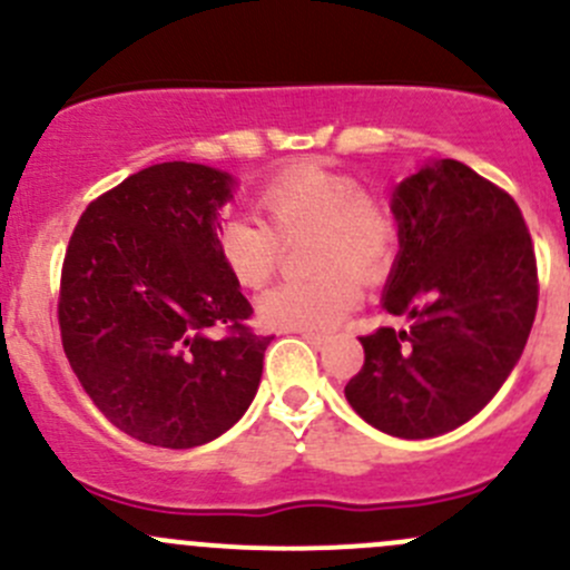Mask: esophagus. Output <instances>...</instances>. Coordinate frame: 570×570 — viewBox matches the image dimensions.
<instances>
[{"instance_id":"34e87169","label":"esophagus","mask_w":570,"mask_h":570,"mask_svg":"<svg viewBox=\"0 0 570 570\" xmlns=\"http://www.w3.org/2000/svg\"><path fill=\"white\" fill-rule=\"evenodd\" d=\"M303 338H306L308 344H312L314 350H322V347H327V342H331V338L325 336V333H312V331H306V333H301Z\"/></svg>"}]
</instances>
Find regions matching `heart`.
I'll return each mask as SVG.
<instances>
[{
    "instance_id": "b5f03b06",
    "label": "heart",
    "mask_w": 570,
    "mask_h": 570,
    "mask_svg": "<svg viewBox=\"0 0 570 570\" xmlns=\"http://www.w3.org/2000/svg\"><path fill=\"white\" fill-rule=\"evenodd\" d=\"M256 217L232 215L215 226V250L237 284L258 289L281 262V239L308 234L312 275L284 281L258 297V317L289 331H327L358 306L361 278L394 264L400 223L386 198L355 176L320 163H297L258 189Z\"/></svg>"
}]
</instances>
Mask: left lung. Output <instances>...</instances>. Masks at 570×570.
<instances>
[{"label": "left lung", "mask_w": 570, "mask_h": 570, "mask_svg": "<svg viewBox=\"0 0 570 570\" xmlns=\"http://www.w3.org/2000/svg\"><path fill=\"white\" fill-rule=\"evenodd\" d=\"M400 253L377 327L344 396L396 439H433L469 422L502 389L538 312V264L519 204L458 163L435 159L394 189Z\"/></svg>", "instance_id": "left-lung-1"}]
</instances>
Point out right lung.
Here are the masks:
<instances>
[{
    "mask_svg": "<svg viewBox=\"0 0 570 570\" xmlns=\"http://www.w3.org/2000/svg\"><path fill=\"white\" fill-rule=\"evenodd\" d=\"M232 187L206 165H151L90 200L68 243L62 350L94 405L142 444L217 439L262 381L273 336L250 331L248 297L215 250Z\"/></svg>",
    "mask_w": 570,
    "mask_h": 570,
    "instance_id": "right-lung-1",
    "label": "right lung"
}]
</instances>
